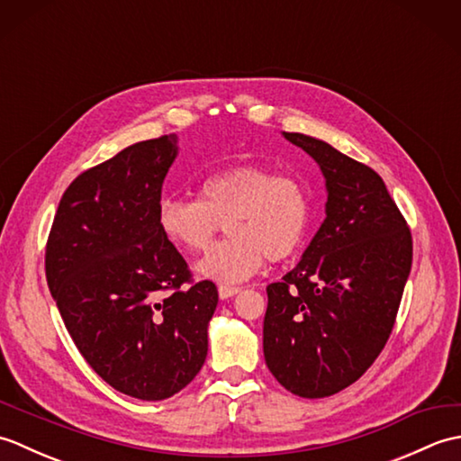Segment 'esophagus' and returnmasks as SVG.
Listing matches in <instances>:
<instances>
[{
    "label": "esophagus",
    "instance_id": "1",
    "mask_svg": "<svg viewBox=\"0 0 461 461\" xmlns=\"http://www.w3.org/2000/svg\"><path fill=\"white\" fill-rule=\"evenodd\" d=\"M240 291H241L240 287H233V285H220L218 287V295H220V299H230L233 295H238Z\"/></svg>",
    "mask_w": 461,
    "mask_h": 461
}]
</instances>
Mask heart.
I'll list each match as a JSON object with an SVG mask.
<instances>
[{"instance_id":"b5f03b06","label":"heart","mask_w":461,"mask_h":461,"mask_svg":"<svg viewBox=\"0 0 461 461\" xmlns=\"http://www.w3.org/2000/svg\"><path fill=\"white\" fill-rule=\"evenodd\" d=\"M311 202L299 180L267 166L238 164L200 184V200L164 198L158 228L172 246L198 253L225 225L228 240L195 263L200 277L241 283L261 269L263 259L283 261L307 233Z\"/></svg>"}]
</instances>
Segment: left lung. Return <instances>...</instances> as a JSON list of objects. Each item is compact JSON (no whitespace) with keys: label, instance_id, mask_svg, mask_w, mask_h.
Segmentation results:
<instances>
[{"label":"left lung","instance_id":"8db88e82","mask_svg":"<svg viewBox=\"0 0 461 461\" xmlns=\"http://www.w3.org/2000/svg\"><path fill=\"white\" fill-rule=\"evenodd\" d=\"M283 136L325 176L327 218L281 281L267 285L263 355L281 386L325 398L357 382L393 332L412 236L380 176L325 140Z\"/></svg>","mask_w":461,"mask_h":461}]
</instances>
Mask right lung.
Returning <instances> with one entry per match:
<instances>
[{"label": "right lung", "mask_w": 461, "mask_h": 461, "mask_svg": "<svg viewBox=\"0 0 461 461\" xmlns=\"http://www.w3.org/2000/svg\"><path fill=\"white\" fill-rule=\"evenodd\" d=\"M178 136L136 142L65 190L49 233V291L83 358L119 393L166 400L208 355L218 305L212 281L190 283L158 228L162 184Z\"/></svg>", "instance_id": "1"}]
</instances>
